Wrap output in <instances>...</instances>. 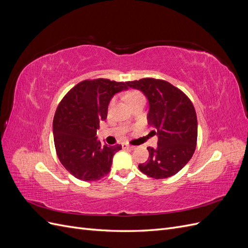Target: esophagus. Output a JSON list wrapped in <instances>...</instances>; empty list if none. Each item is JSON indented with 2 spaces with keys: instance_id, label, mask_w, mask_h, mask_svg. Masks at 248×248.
I'll return each instance as SVG.
<instances>
[{
  "instance_id": "1",
  "label": "esophagus",
  "mask_w": 248,
  "mask_h": 248,
  "mask_svg": "<svg viewBox=\"0 0 248 248\" xmlns=\"http://www.w3.org/2000/svg\"><path fill=\"white\" fill-rule=\"evenodd\" d=\"M122 147L124 148V149H129V150H133L134 148V146H131V145H129V144H127V142H124V144L122 145Z\"/></svg>"
}]
</instances>
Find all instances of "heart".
I'll use <instances>...</instances> for the list:
<instances>
[{"label": "heart", "instance_id": "obj_1", "mask_svg": "<svg viewBox=\"0 0 248 248\" xmlns=\"http://www.w3.org/2000/svg\"><path fill=\"white\" fill-rule=\"evenodd\" d=\"M140 99H145V97L140 91H138V90H131V91H129L128 93H127V100H128L129 104L133 103L134 101H138ZM115 102H116L115 98H111L110 99V101L108 103V112L111 110L112 108H114Z\"/></svg>", "mask_w": 248, "mask_h": 248}]
</instances>
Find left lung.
I'll use <instances>...</instances> for the list:
<instances>
[{
	"instance_id": "1",
	"label": "left lung",
	"mask_w": 248,
	"mask_h": 248,
	"mask_svg": "<svg viewBox=\"0 0 248 248\" xmlns=\"http://www.w3.org/2000/svg\"><path fill=\"white\" fill-rule=\"evenodd\" d=\"M126 84L147 96L148 124L158 134L157 147L147 148L149 158L139 164L140 170L154 179L176 175L190 160L197 147L198 119L191 100L163 79L146 78Z\"/></svg>"
}]
</instances>
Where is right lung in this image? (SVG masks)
<instances>
[{
    "instance_id": "right-lung-1",
    "label": "right lung",
    "mask_w": 248,
    "mask_h": 248,
    "mask_svg": "<svg viewBox=\"0 0 248 248\" xmlns=\"http://www.w3.org/2000/svg\"><path fill=\"white\" fill-rule=\"evenodd\" d=\"M125 89L126 81L85 79L60 101L52 122L56 153L63 167L77 179L97 181L110 171L112 157L121 145H101L96 130L107 119L111 97Z\"/></svg>"
}]
</instances>
